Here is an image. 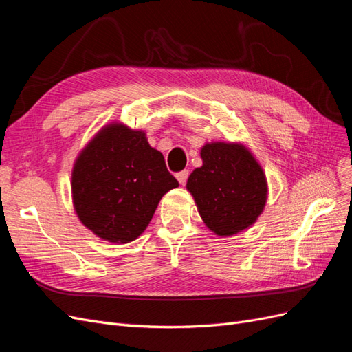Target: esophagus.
Returning <instances> with one entry per match:
<instances>
[{"label": "esophagus", "instance_id": "34e87169", "mask_svg": "<svg viewBox=\"0 0 352 352\" xmlns=\"http://www.w3.org/2000/svg\"><path fill=\"white\" fill-rule=\"evenodd\" d=\"M188 176H189V172H188V170H182V172L176 173V177H177V180H179V184H180V185H185V184H186Z\"/></svg>", "mask_w": 352, "mask_h": 352}]
</instances>
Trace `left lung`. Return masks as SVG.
<instances>
[{"mask_svg": "<svg viewBox=\"0 0 352 352\" xmlns=\"http://www.w3.org/2000/svg\"><path fill=\"white\" fill-rule=\"evenodd\" d=\"M201 158L202 166L190 173L186 188L207 228L219 236L250 228L267 199L260 164L239 144H206Z\"/></svg>", "mask_w": 352, "mask_h": 352, "instance_id": "obj_1", "label": "left lung"}]
</instances>
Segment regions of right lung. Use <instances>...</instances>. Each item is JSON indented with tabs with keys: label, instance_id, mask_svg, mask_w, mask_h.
<instances>
[{
	"label": "right lung",
	"instance_id": "right-lung-1",
	"mask_svg": "<svg viewBox=\"0 0 352 352\" xmlns=\"http://www.w3.org/2000/svg\"><path fill=\"white\" fill-rule=\"evenodd\" d=\"M179 186L163 154L142 131L105 126L80 153L72 173L73 204L95 235L116 243L136 239L162 197Z\"/></svg>",
	"mask_w": 352,
	"mask_h": 352
}]
</instances>
